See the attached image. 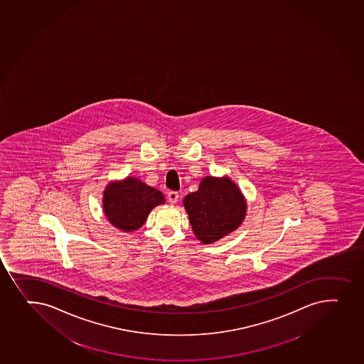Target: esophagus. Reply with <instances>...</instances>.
I'll list each match as a JSON object with an SVG mask.
<instances>
[{
    "instance_id": "1",
    "label": "esophagus",
    "mask_w": 364,
    "mask_h": 364,
    "mask_svg": "<svg viewBox=\"0 0 364 364\" xmlns=\"http://www.w3.org/2000/svg\"><path fill=\"white\" fill-rule=\"evenodd\" d=\"M167 198H168L169 203H176L178 198H179V193L176 191H169L168 195H167Z\"/></svg>"
}]
</instances>
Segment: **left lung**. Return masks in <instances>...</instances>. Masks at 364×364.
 Returning <instances> with one entry per match:
<instances>
[{"instance_id":"1","label":"left lung","mask_w":364,"mask_h":364,"mask_svg":"<svg viewBox=\"0 0 364 364\" xmlns=\"http://www.w3.org/2000/svg\"><path fill=\"white\" fill-rule=\"evenodd\" d=\"M184 207L196 237L210 244L238 228L247 204L242 192L232 180L205 176L198 191L188 193Z\"/></svg>"}]
</instances>
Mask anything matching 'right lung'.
Wrapping results in <instances>:
<instances>
[{
  "instance_id": "obj_1",
  "label": "right lung",
  "mask_w": 364,
  "mask_h": 364,
  "mask_svg": "<svg viewBox=\"0 0 364 364\" xmlns=\"http://www.w3.org/2000/svg\"><path fill=\"white\" fill-rule=\"evenodd\" d=\"M164 202V195L159 190L139 179L127 178L107 188L103 208L107 219L113 226L129 232L139 228L150 210Z\"/></svg>"
}]
</instances>
